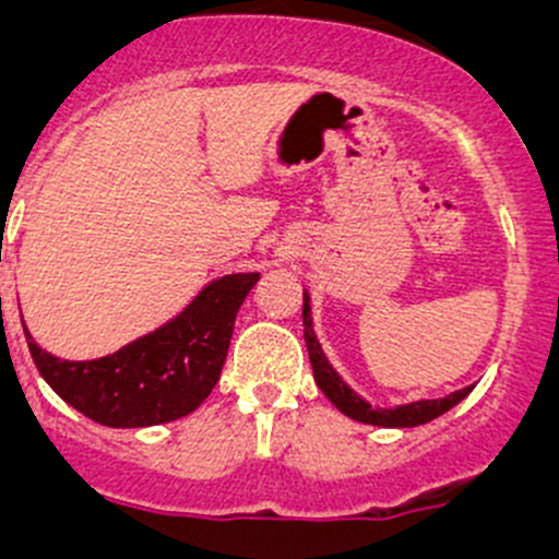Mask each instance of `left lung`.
I'll return each instance as SVG.
<instances>
[{
	"label": "left lung",
	"instance_id": "left-lung-1",
	"mask_svg": "<svg viewBox=\"0 0 559 559\" xmlns=\"http://www.w3.org/2000/svg\"><path fill=\"white\" fill-rule=\"evenodd\" d=\"M302 326H306V346H308V357H311L313 365V379L316 386L332 400L341 414L352 416V419L365 421V425H376V427H416V425H427V421L438 419L441 414H447L449 408H454L460 400H465L471 394L473 386L456 389V392L447 394V397L438 400H416V403L408 405H397V408H373L368 400L359 397L341 376L335 373L330 362H326L324 352H321L319 341H316L313 332V319H311V297L302 295Z\"/></svg>",
	"mask_w": 559,
	"mask_h": 559
}]
</instances>
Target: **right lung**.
I'll use <instances>...</instances> for the list:
<instances>
[{
  "label": "right lung",
  "instance_id": "right-lung-1",
  "mask_svg": "<svg viewBox=\"0 0 559 559\" xmlns=\"http://www.w3.org/2000/svg\"><path fill=\"white\" fill-rule=\"evenodd\" d=\"M259 273L211 281L159 330L99 359H59L39 348L24 324L39 376L64 403L105 427H151L200 408L222 376L235 316Z\"/></svg>",
  "mask_w": 559,
  "mask_h": 559
}]
</instances>
